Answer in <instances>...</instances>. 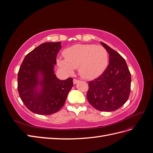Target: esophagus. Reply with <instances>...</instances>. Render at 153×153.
I'll return each instance as SVG.
<instances>
[{"label": "esophagus", "instance_id": "obj_1", "mask_svg": "<svg viewBox=\"0 0 153 153\" xmlns=\"http://www.w3.org/2000/svg\"><path fill=\"white\" fill-rule=\"evenodd\" d=\"M73 84H76V83H78V82H79V80H77V79H75V78H74L73 80Z\"/></svg>", "mask_w": 153, "mask_h": 153}]
</instances>
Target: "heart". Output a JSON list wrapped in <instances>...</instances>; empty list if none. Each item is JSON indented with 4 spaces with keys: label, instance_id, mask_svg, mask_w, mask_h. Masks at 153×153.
Masks as SVG:
<instances>
[{
    "label": "heart",
    "instance_id": "heart-1",
    "mask_svg": "<svg viewBox=\"0 0 153 153\" xmlns=\"http://www.w3.org/2000/svg\"><path fill=\"white\" fill-rule=\"evenodd\" d=\"M64 59H57L58 66L69 75L78 68L83 78L92 80L103 73L108 64V52L101 45L77 44L63 51Z\"/></svg>",
    "mask_w": 153,
    "mask_h": 153
}]
</instances>
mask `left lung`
Returning <instances> with one entry per match:
<instances>
[{"mask_svg":"<svg viewBox=\"0 0 153 153\" xmlns=\"http://www.w3.org/2000/svg\"><path fill=\"white\" fill-rule=\"evenodd\" d=\"M101 44L109 53V64L103 73L89 82L87 98L96 110L112 112L128 100L131 90V73L124 58L107 45Z\"/></svg>","mask_w":153,"mask_h":153,"instance_id":"1","label":"left lung"}]
</instances>
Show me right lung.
I'll return each mask as SVG.
<instances>
[{"mask_svg":"<svg viewBox=\"0 0 153 153\" xmlns=\"http://www.w3.org/2000/svg\"><path fill=\"white\" fill-rule=\"evenodd\" d=\"M61 42L45 43L24 58L18 73V91L23 103L32 112L51 115L64 105L72 88L73 78L59 80L54 73Z\"/></svg>","mask_w":153,"mask_h":153,"instance_id":"1","label":"right lung"}]
</instances>
